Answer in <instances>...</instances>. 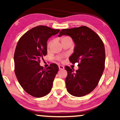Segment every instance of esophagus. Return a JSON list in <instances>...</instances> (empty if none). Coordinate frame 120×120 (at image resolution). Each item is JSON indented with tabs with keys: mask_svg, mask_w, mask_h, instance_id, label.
Here are the masks:
<instances>
[{
	"mask_svg": "<svg viewBox=\"0 0 120 120\" xmlns=\"http://www.w3.org/2000/svg\"><path fill=\"white\" fill-rule=\"evenodd\" d=\"M59 70H64L65 68H64V66H62V65H59Z\"/></svg>",
	"mask_w": 120,
	"mask_h": 120,
	"instance_id": "1",
	"label": "esophagus"
}]
</instances>
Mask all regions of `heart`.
Returning <instances> with one entry per match:
<instances>
[{"label": "heart", "mask_w": 120, "mask_h": 120, "mask_svg": "<svg viewBox=\"0 0 120 120\" xmlns=\"http://www.w3.org/2000/svg\"><path fill=\"white\" fill-rule=\"evenodd\" d=\"M69 38H70L69 37H68V36H64V37H63L61 38V41H66V40L69 39ZM51 43H52V41H49L48 43V45H47L48 48H49V47H50V45ZM58 59H59V60H60V58H58Z\"/></svg>", "instance_id": "heart-1"}]
</instances>
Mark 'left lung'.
<instances>
[{
	"mask_svg": "<svg viewBox=\"0 0 120 120\" xmlns=\"http://www.w3.org/2000/svg\"><path fill=\"white\" fill-rule=\"evenodd\" d=\"M59 37L69 36L74 41V52L69 60L75 64L79 63V69L65 66L67 90L70 94L81 97L90 93L98 85L105 68V52L100 37L88 27L62 30Z\"/></svg>",
	"mask_w": 120,
	"mask_h": 120,
	"instance_id": "1",
	"label": "left lung"
}]
</instances>
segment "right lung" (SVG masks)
<instances>
[{"mask_svg":"<svg viewBox=\"0 0 120 120\" xmlns=\"http://www.w3.org/2000/svg\"><path fill=\"white\" fill-rule=\"evenodd\" d=\"M60 30L38 26L25 33L20 38L14 53L15 73L26 92L36 98L47 95L52 89L59 70L55 64L46 69L40 66L41 59L47 54V41Z\"/></svg>","mask_w":120,"mask_h":120,"instance_id":"obj_1","label":"right lung"}]
</instances>
